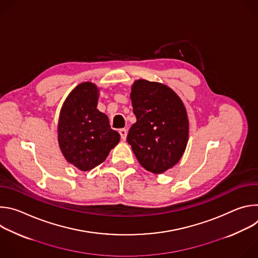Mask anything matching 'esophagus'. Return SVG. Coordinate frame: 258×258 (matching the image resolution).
Listing matches in <instances>:
<instances>
[{
	"label": "esophagus",
	"instance_id": "34e87169",
	"mask_svg": "<svg viewBox=\"0 0 258 258\" xmlns=\"http://www.w3.org/2000/svg\"><path fill=\"white\" fill-rule=\"evenodd\" d=\"M119 135H120L121 139H122L123 141H125L126 136H127V131H126L125 128H120V130H119Z\"/></svg>",
	"mask_w": 258,
	"mask_h": 258
}]
</instances>
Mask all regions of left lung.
<instances>
[{
	"label": "left lung",
	"mask_w": 258,
	"mask_h": 258,
	"mask_svg": "<svg viewBox=\"0 0 258 258\" xmlns=\"http://www.w3.org/2000/svg\"><path fill=\"white\" fill-rule=\"evenodd\" d=\"M131 100L137 122L126 141L145 169L162 173L186 150L189 120L185 105L169 87L146 80L134 83Z\"/></svg>",
	"instance_id": "8db88e82"
}]
</instances>
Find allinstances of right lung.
Segmentation results:
<instances>
[{
    "label": "right lung",
    "instance_id": "right-lung-1",
    "mask_svg": "<svg viewBox=\"0 0 258 258\" xmlns=\"http://www.w3.org/2000/svg\"><path fill=\"white\" fill-rule=\"evenodd\" d=\"M99 89L86 82L77 86L64 101L58 122V143L65 159L88 171L105 161L120 136L97 109Z\"/></svg>",
    "mask_w": 258,
    "mask_h": 258
}]
</instances>
